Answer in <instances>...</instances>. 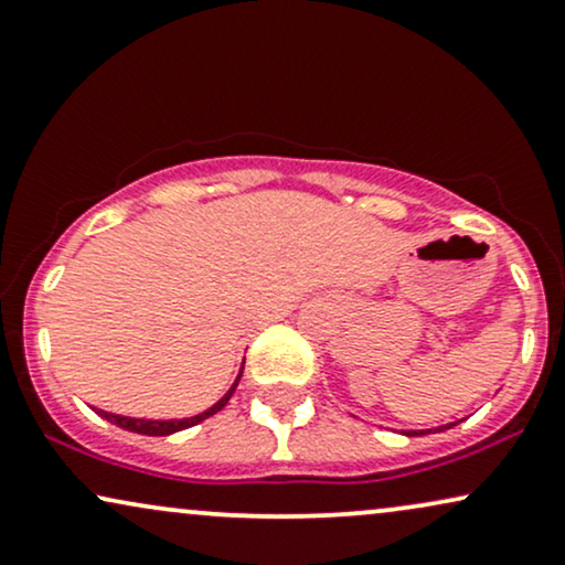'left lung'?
Here are the masks:
<instances>
[{"label": "left lung", "instance_id": "8db88e82", "mask_svg": "<svg viewBox=\"0 0 565 565\" xmlns=\"http://www.w3.org/2000/svg\"><path fill=\"white\" fill-rule=\"evenodd\" d=\"M450 427H452V424H445V427H437V429H422V435H424V431H443V429H450ZM408 435L414 437V435H419V431H408Z\"/></svg>", "mask_w": 565, "mask_h": 565}]
</instances>
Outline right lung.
<instances>
[{"label": "right lung", "instance_id": "add662e5", "mask_svg": "<svg viewBox=\"0 0 565 565\" xmlns=\"http://www.w3.org/2000/svg\"><path fill=\"white\" fill-rule=\"evenodd\" d=\"M241 374H243V369H241ZM241 374H238V380H241ZM238 380H235V385L230 387L225 395H222V401L214 403V406L209 408V411H204V414L193 416V419H183V422H146V419H128V416H115V414H107V411H96V414H102L104 419H109L113 424H117V427H122V429H128V431H138V435H151V437H164V435H172V431L193 427V424L204 422L212 414H217V411L225 408V403L230 401V395H233L235 387H238Z\"/></svg>", "mask_w": 565, "mask_h": 565}]
</instances>
